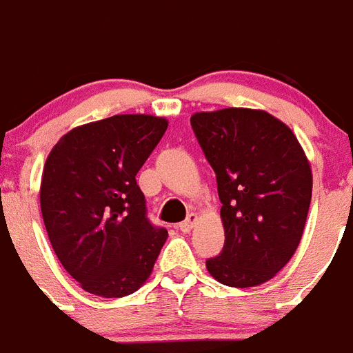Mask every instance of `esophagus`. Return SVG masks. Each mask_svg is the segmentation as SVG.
<instances>
[{
	"instance_id": "34e87169",
	"label": "esophagus",
	"mask_w": 353,
	"mask_h": 353,
	"mask_svg": "<svg viewBox=\"0 0 353 353\" xmlns=\"http://www.w3.org/2000/svg\"><path fill=\"white\" fill-rule=\"evenodd\" d=\"M196 221H198V215H196V214H189V215H187V219L182 221V223L179 224V228H180V230H182L183 233H189L192 230V226H194V224H196Z\"/></svg>"
}]
</instances>
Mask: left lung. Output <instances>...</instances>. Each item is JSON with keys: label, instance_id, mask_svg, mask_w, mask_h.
<instances>
[{"label": "left lung", "instance_id": "8db88e82", "mask_svg": "<svg viewBox=\"0 0 353 353\" xmlns=\"http://www.w3.org/2000/svg\"><path fill=\"white\" fill-rule=\"evenodd\" d=\"M191 125L217 179L224 248L208 258L214 279L249 288L272 279L297 251L313 174L295 134L261 109L194 113Z\"/></svg>", "mask_w": 353, "mask_h": 353}]
</instances>
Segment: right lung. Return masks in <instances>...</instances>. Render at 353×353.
<instances>
[{"mask_svg":"<svg viewBox=\"0 0 353 353\" xmlns=\"http://www.w3.org/2000/svg\"><path fill=\"white\" fill-rule=\"evenodd\" d=\"M168 129L117 114L67 132L43 164L40 208L56 256L88 293L125 297L146 281L168 239L146 217L136 174Z\"/></svg>","mask_w":353,"mask_h":353,"instance_id":"right-lung-1","label":"right lung"}]
</instances>
